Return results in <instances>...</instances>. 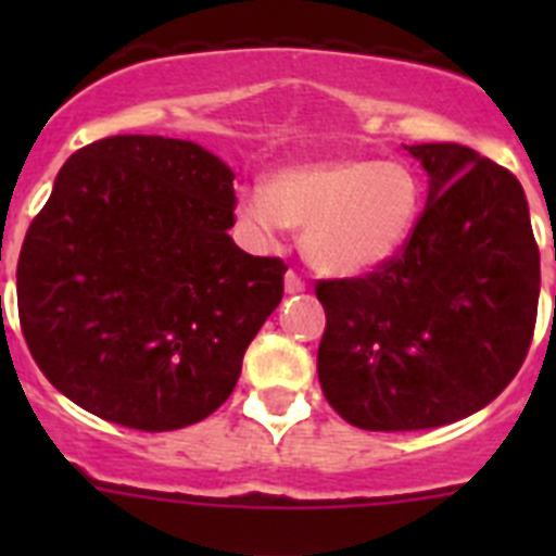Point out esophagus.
<instances>
[{"instance_id": "34e87169", "label": "esophagus", "mask_w": 556, "mask_h": 556, "mask_svg": "<svg viewBox=\"0 0 556 556\" xmlns=\"http://www.w3.org/2000/svg\"><path fill=\"white\" fill-rule=\"evenodd\" d=\"M283 289H287V294H301L306 292V281H303L301 275L289 269V273L283 275Z\"/></svg>"}]
</instances>
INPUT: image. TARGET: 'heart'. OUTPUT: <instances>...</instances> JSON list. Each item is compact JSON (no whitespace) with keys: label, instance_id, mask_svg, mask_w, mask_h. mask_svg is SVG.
Masks as SVG:
<instances>
[{"label":"heart","instance_id":"1","mask_svg":"<svg viewBox=\"0 0 556 556\" xmlns=\"http://www.w3.org/2000/svg\"><path fill=\"white\" fill-rule=\"evenodd\" d=\"M426 189L406 161L365 155L273 172L236 194V223L253 242L303 228V253L320 273L365 275L395 258L424 217Z\"/></svg>","mask_w":556,"mask_h":556}]
</instances>
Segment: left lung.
I'll return each instance as SVG.
<instances>
[{
  "mask_svg": "<svg viewBox=\"0 0 556 556\" xmlns=\"http://www.w3.org/2000/svg\"><path fill=\"white\" fill-rule=\"evenodd\" d=\"M429 172L424 217L365 278L317 281L323 395L351 426L415 431L484 409L532 345L540 250L527 194L462 144H412Z\"/></svg>",
  "mask_w": 556,
  "mask_h": 556,
  "instance_id": "1",
  "label": "left lung"
}]
</instances>
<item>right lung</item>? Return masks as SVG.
Instances as JSON below:
<instances>
[{
    "label": "right lung",
    "instance_id": "add662e5",
    "mask_svg": "<svg viewBox=\"0 0 556 556\" xmlns=\"http://www.w3.org/2000/svg\"><path fill=\"white\" fill-rule=\"evenodd\" d=\"M233 172L194 141L111 136L58 172L18 255V320L58 392L139 431L228 401L287 264L233 244Z\"/></svg>",
    "mask_w": 556,
    "mask_h": 556
}]
</instances>
